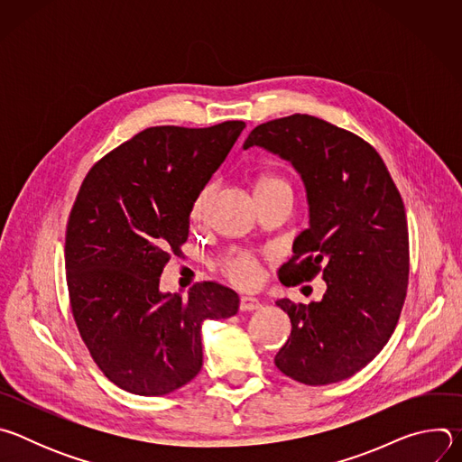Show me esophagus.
Listing matches in <instances>:
<instances>
[{"instance_id": "esophagus-1", "label": "esophagus", "mask_w": 462, "mask_h": 462, "mask_svg": "<svg viewBox=\"0 0 462 462\" xmlns=\"http://www.w3.org/2000/svg\"><path fill=\"white\" fill-rule=\"evenodd\" d=\"M261 307V301L254 296H241L239 300V309L241 310H255Z\"/></svg>"}]
</instances>
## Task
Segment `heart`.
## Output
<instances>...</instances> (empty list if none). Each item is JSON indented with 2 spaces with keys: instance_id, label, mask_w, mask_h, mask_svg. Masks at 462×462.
Masks as SVG:
<instances>
[{
  "instance_id": "1",
  "label": "heart",
  "mask_w": 462,
  "mask_h": 462,
  "mask_svg": "<svg viewBox=\"0 0 462 462\" xmlns=\"http://www.w3.org/2000/svg\"><path fill=\"white\" fill-rule=\"evenodd\" d=\"M276 191H291V184L280 177V175H261L255 182V195H263V193H276ZM212 193V188L207 186L203 188V191L197 197L195 203H193V216L195 217H201L203 210L207 207L208 197ZM221 267L225 271V274L228 276L230 282H234L236 285L241 287H250L257 282L259 278V269H257V261L252 254L245 252V250H230L223 261H221Z\"/></svg>"
}]
</instances>
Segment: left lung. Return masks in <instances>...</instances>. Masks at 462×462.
I'll list each match as a JSON object with an SVG mask.
<instances>
[{
    "mask_svg": "<svg viewBox=\"0 0 462 462\" xmlns=\"http://www.w3.org/2000/svg\"><path fill=\"white\" fill-rule=\"evenodd\" d=\"M250 146L291 161L307 189L309 228L294 239L280 282L321 274L327 283L321 301H276L292 325L276 367L307 385L349 378L387 344L406 300L410 237L401 191L369 143L310 115L259 124L243 144Z\"/></svg>",
    "mask_w": 462,
    "mask_h": 462,
    "instance_id": "8db88e82",
    "label": "left lung"
}]
</instances>
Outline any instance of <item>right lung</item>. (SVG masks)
Here are the masks:
<instances>
[{"label": "right lung", "instance_id": "1", "mask_svg": "<svg viewBox=\"0 0 462 462\" xmlns=\"http://www.w3.org/2000/svg\"><path fill=\"white\" fill-rule=\"evenodd\" d=\"M243 127H148L79 189L65 230L71 312L95 364L129 393L161 397L188 383L203 367L201 323L237 312V294L221 283H195L182 298L162 294L159 278L182 255L197 195Z\"/></svg>", "mask_w": 462, "mask_h": 462}]
</instances>
